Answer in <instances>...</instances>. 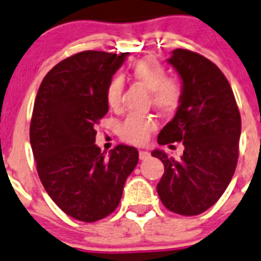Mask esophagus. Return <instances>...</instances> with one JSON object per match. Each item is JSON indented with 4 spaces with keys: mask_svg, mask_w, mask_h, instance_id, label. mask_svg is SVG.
Listing matches in <instances>:
<instances>
[{
    "mask_svg": "<svg viewBox=\"0 0 261 261\" xmlns=\"http://www.w3.org/2000/svg\"><path fill=\"white\" fill-rule=\"evenodd\" d=\"M149 156V152L148 151H144V149H140L139 151V159L140 160H146L147 158Z\"/></svg>",
    "mask_w": 261,
    "mask_h": 261,
    "instance_id": "1",
    "label": "esophagus"
}]
</instances>
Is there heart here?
Masks as SVG:
<instances>
[{
    "label": "heart",
    "mask_w": 261,
    "mask_h": 261,
    "mask_svg": "<svg viewBox=\"0 0 261 261\" xmlns=\"http://www.w3.org/2000/svg\"><path fill=\"white\" fill-rule=\"evenodd\" d=\"M131 76L137 83L151 92V99L156 109L163 113H172L180 106L184 96V87L180 79L167 76V69L155 58H144L133 65ZM123 84L119 77H114L106 90L109 106L118 108L121 103ZM156 128L151 117L130 115L121 124V138L133 144H143L149 134Z\"/></svg>",
    "instance_id": "obj_1"
}]
</instances>
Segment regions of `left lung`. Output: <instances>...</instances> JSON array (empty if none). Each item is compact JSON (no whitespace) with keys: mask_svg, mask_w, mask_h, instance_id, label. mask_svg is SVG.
Masks as SVG:
<instances>
[{"mask_svg":"<svg viewBox=\"0 0 261 261\" xmlns=\"http://www.w3.org/2000/svg\"><path fill=\"white\" fill-rule=\"evenodd\" d=\"M180 74L184 96L158 143L182 142L180 160L155 149L164 164L158 184L163 205L180 215H198L212 207L230 184L239 158V109L225 74L205 56L177 48L168 59Z\"/></svg>","mask_w":261,"mask_h":261,"instance_id":"1","label":"left lung"}]
</instances>
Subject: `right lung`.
<instances>
[{"mask_svg": "<svg viewBox=\"0 0 261 261\" xmlns=\"http://www.w3.org/2000/svg\"><path fill=\"white\" fill-rule=\"evenodd\" d=\"M127 55L79 52L52 68L36 94L30 123L36 171L52 201L77 221L112 214L138 164L135 147L119 144L105 158L94 144L109 110L106 90Z\"/></svg>", "mask_w": 261, "mask_h": 261, "instance_id": "obj_1", "label": "right lung"}]
</instances>
